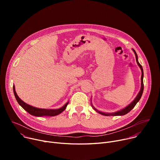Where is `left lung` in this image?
Segmentation results:
<instances>
[{"instance_id":"obj_1","label":"left lung","mask_w":160,"mask_h":160,"mask_svg":"<svg viewBox=\"0 0 160 160\" xmlns=\"http://www.w3.org/2000/svg\"><path fill=\"white\" fill-rule=\"evenodd\" d=\"M133 52L135 53V55H136V62H137V63L138 64L139 67H140V69L141 70V89L139 92L138 95H137V97H136V98L134 99L133 101L128 105L127 106L126 108H124V109H122V110H120V111H118V112H116L115 113H104V112H99L98 111L97 109H95L93 106V108L94 110L97 112L98 113L101 114V115H105V116H109V115H113V116H116V115H124L125 114L128 113V112H130L132 109L134 108V106H135L136 105V104L139 102V100H140L141 96H142V92H143V89H144V85H143V70H142V66L141 65V64L139 63L138 62V55L135 51V50L133 49Z\"/></svg>"}]
</instances>
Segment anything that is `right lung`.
Masks as SVG:
<instances>
[{"label":"right lung","mask_w":160,"mask_h":160,"mask_svg":"<svg viewBox=\"0 0 160 160\" xmlns=\"http://www.w3.org/2000/svg\"><path fill=\"white\" fill-rule=\"evenodd\" d=\"M13 93L15 97V98L17 100V101L19 103V104L24 109V110H26L28 113H29L32 115H34L37 117H41V116H55L57 115H59L62 112H63L65 108L67 106V104H69V102H67L63 107L59 109H56V110H52V109H41V108H35L33 106H32L27 103H25L24 101L18 97V95H17L16 91L15 89V86L13 85Z\"/></svg>","instance_id":"add662e5"}]
</instances>
